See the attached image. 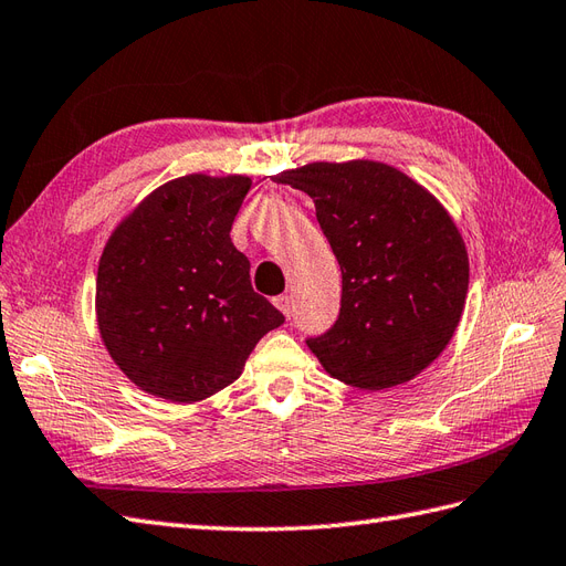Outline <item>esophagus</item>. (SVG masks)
Returning a JSON list of instances; mask_svg holds the SVG:
<instances>
[{"label": "esophagus", "mask_w": 566, "mask_h": 566, "mask_svg": "<svg viewBox=\"0 0 566 566\" xmlns=\"http://www.w3.org/2000/svg\"><path fill=\"white\" fill-rule=\"evenodd\" d=\"M274 306H277L289 317V315H292V308H294V298L289 294H282V296L274 298Z\"/></svg>", "instance_id": "34e87169"}]
</instances>
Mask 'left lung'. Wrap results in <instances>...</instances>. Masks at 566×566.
<instances>
[{"mask_svg": "<svg viewBox=\"0 0 566 566\" xmlns=\"http://www.w3.org/2000/svg\"><path fill=\"white\" fill-rule=\"evenodd\" d=\"M272 181L306 191L342 268V308L308 349L332 378L366 392L413 380L461 321L469 253L426 186L375 159L311 163Z\"/></svg>", "mask_w": 566, "mask_h": 566, "instance_id": "obj_1", "label": "left lung"}]
</instances>
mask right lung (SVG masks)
I'll use <instances>...</instances> for the list:
<instances>
[{
    "instance_id": "obj_1",
    "label": "right lung",
    "mask_w": 566,
    "mask_h": 566,
    "mask_svg": "<svg viewBox=\"0 0 566 566\" xmlns=\"http://www.w3.org/2000/svg\"><path fill=\"white\" fill-rule=\"evenodd\" d=\"M249 188L243 174H186L145 196L107 239L95 282L97 329L143 392L177 403L208 399L284 323L253 292L249 258L229 237Z\"/></svg>"
}]
</instances>
